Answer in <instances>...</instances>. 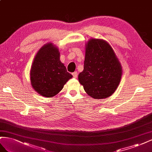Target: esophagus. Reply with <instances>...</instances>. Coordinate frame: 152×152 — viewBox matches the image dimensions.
I'll use <instances>...</instances> for the list:
<instances>
[{"label":"esophagus","mask_w":152,"mask_h":152,"mask_svg":"<svg viewBox=\"0 0 152 152\" xmlns=\"http://www.w3.org/2000/svg\"><path fill=\"white\" fill-rule=\"evenodd\" d=\"M72 76H73V77H75V78H76L77 77V72H73L72 74Z\"/></svg>","instance_id":"34e87169"}]
</instances>
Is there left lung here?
I'll return each mask as SVG.
<instances>
[{
	"label": "left lung",
	"instance_id": "left-lung-1",
	"mask_svg": "<svg viewBox=\"0 0 152 152\" xmlns=\"http://www.w3.org/2000/svg\"><path fill=\"white\" fill-rule=\"evenodd\" d=\"M84 69L78 75L86 93L95 99L113 95L120 84L122 68L107 41L90 39L85 45Z\"/></svg>",
	"mask_w": 152,
	"mask_h": 152
}]
</instances>
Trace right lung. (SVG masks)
Returning a JSON list of instances; mask_svg holds the SVG:
<instances>
[{
    "label": "right lung",
    "instance_id": "add662e5",
    "mask_svg": "<svg viewBox=\"0 0 152 152\" xmlns=\"http://www.w3.org/2000/svg\"><path fill=\"white\" fill-rule=\"evenodd\" d=\"M32 88L45 97L58 94L72 77L60 60V51L53 43L42 46L34 57L30 72Z\"/></svg>",
    "mask_w": 152,
    "mask_h": 152
}]
</instances>
